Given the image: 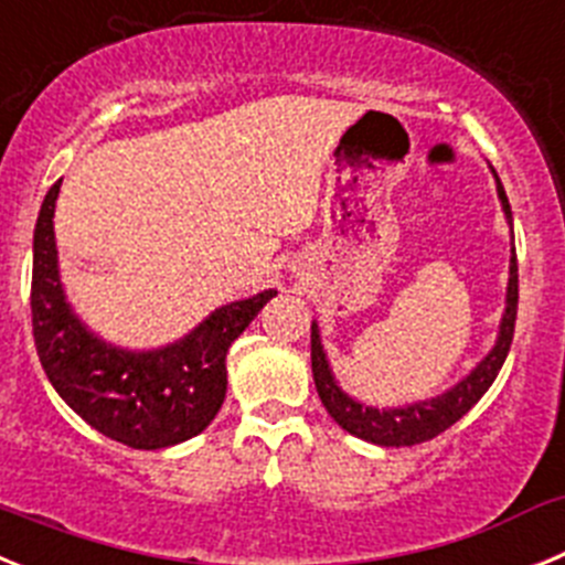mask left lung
I'll list each match as a JSON object with an SVG mask.
<instances>
[{"mask_svg":"<svg viewBox=\"0 0 565 565\" xmlns=\"http://www.w3.org/2000/svg\"><path fill=\"white\" fill-rule=\"evenodd\" d=\"M495 181H499V175H495ZM499 199L501 206H504L507 221L512 224L510 201H507L501 181ZM515 313H519V263H515V248H512L507 310L504 319H501L499 341H495V347L490 350V355L482 364L476 366L465 381H459L454 390L434 397V401L412 403V406L406 408H372L364 406V403H355L353 397H347L344 392L335 386L333 372H330L328 359H324L322 341H319L317 324H310V366H313V381H317L319 397H322L330 417H333L344 431L355 434V437L366 439V443L386 445V448H390V445L426 443V439H434L437 434H443L445 428H451L454 423H457L462 414H468L470 408L479 403V397L490 390V384H493L495 375H499L501 364H504L507 353H510L512 333H515Z\"/></svg>","mask_w":565,"mask_h":565,"instance_id":"left-lung-1","label":"left lung"}]
</instances>
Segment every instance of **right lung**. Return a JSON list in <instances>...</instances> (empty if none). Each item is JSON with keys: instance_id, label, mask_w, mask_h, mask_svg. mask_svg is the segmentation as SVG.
<instances>
[{"instance_id": "1", "label": "right lung", "mask_w": 565, "mask_h": 565, "mask_svg": "<svg viewBox=\"0 0 565 565\" xmlns=\"http://www.w3.org/2000/svg\"><path fill=\"white\" fill-rule=\"evenodd\" d=\"M44 195L33 235V339L50 384L83 420L128 448L157 451L195 437L226 395V350L277 291L218 308L188 339L153 353L103 344L66 305L55 252V199Z\"/></svg>"}]
</instances>
